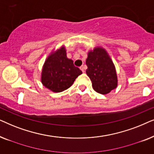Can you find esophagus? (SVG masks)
Returning <instances> with one entry per match:
<instances>
[{"label": "esophagus", "mask_w": 154, "mask_h": 154, "mask_svg": "<svg viewBox=\"0 0 154 154\" xmlns=\"http://www.w3.org/2000/svg\"><path fill=\"white\" fill-rule=\"evenodd\" d=\"M80 69H81L83 73L85 72V67H84V66H81V67H80Z\"/></svg>", "instance_id": "1"}]
</instances>
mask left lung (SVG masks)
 <instances>
[{"mask_svg":"<svg viewBox=\"0 0 154 154\" xmlns=\"http://www.w3.org/2000/svg\"><path fill=\"white\" fill-rule=\"evenodd\" d=\"M86 73L92 88L98 93L106 94L116 88L118 77L115 65L106 50L100 46L88 52Z\"/></svg>","mask_w":154,"mask_h":154,"instance_id":"1","label":"left lung"}]
</instances>
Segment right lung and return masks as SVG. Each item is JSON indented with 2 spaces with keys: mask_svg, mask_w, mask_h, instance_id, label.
Returning <instances> with one entry per match:
<instances>
[{
  "mask_svg": "<svg viewBox=\"0 0 154 154\" xmlns=\"http://www.w3.org/2000/svg\"><path fill=\"white\" fill-rule=\"evenodd\" d=\"M82 71L67 58L66 50L62 45L52 51L45 61L41 72V83L53 92H61L73 85Z\"/></svg>",
  "mask_w": 154,
  "mask_h": 154,
  "instance_id": "add662e5",
  "label": "right lung"
}]
</instances>
